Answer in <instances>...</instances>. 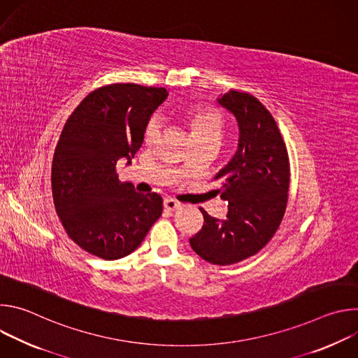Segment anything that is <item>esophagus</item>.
Returning a JSON list of instances; mask_svg holds the SVG:
<instances>
[{
	"label": "esophagus",
	"instance_id": "34e87169",
	"mask_svg": "<svg viewBox=\"0 0 358 358\" xmlns=\"http://www.w3.org/2000/svg\"><path fill=\"white\" fill-rule=\"evenodd\" d=\"M182 208V206L180 202H177V201H174L173 198H166L164 199V210L166 211H169V213H176V211H178V210H181Z\"/></svg>",
	"mask_w": 358,
	"mask_h": 358
}]
</instances>
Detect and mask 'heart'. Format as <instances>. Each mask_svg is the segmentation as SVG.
Instances as JSON below:
<instances>
[{
    "label": "heart",
    "mask_w": 358,
    "mask_h": 358,
    "mask_svg": "<svg viewBox=\"0 0 358 358\" xmlns=\"http://www.w3.org/2000/svg\"><path fill=\"white\" fill-rule=\"evenodd\" d=\"M182 123L189 131L194 141H210L218 144L224 133V117L215 108L199 106L187 110L182 116ZM159 133V123L150 120L144 130V141L151 143Z\"/></svg>",
    "instance_id": "b5f03b06"
}]
</instances>
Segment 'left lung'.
Instances as JSON below:
<instances>
[{"label":"left lung","mask_w":358,"mask_h":358,"mask_svg":"<svg viewBox=\"0 0 358 358\" xmlns=\"http://www.w3.org/2000/svg\"><path fill=\"white\" fill-rule=\"evenodd\" d=\"M218 103L239 127L236 152L214 177L228 214L218 220L199 208L203 225L189 245L203 261L225 266L258 253L272 239L285 215L290 173L278 124L257 97L229 90Z\"/></svg>","instance_id":"left-lung-1"}]
</instances>
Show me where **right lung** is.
Segmentation results:
<instances>
[{
    "mask_svg": "<svg viewBox=\"0 0 358 358\" xmlns=\"http://www.w3.org/2000/svg\"><path fill=\"white\" fill-rule=\"evenodd\" d=\"M169 92L115 83L89 93L69 116L52 162L57 214L69 238L97 258L136 250L163 211V198L122 182L119 162L131 164L144 130Z\"/></svg>",
    "mask_w": 358,
    "mask_h": 358,
    "instance_id": "1",
    "label": "right lung"
}]
</instances>
